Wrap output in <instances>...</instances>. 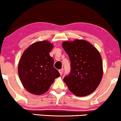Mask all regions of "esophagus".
Masks as SVG:
<instances>
[{
  "mask_svg": "<svg viewBox=\"0 0 121 121\" xmlns=\"http://www.w3.org/2000/svg\"><path fill=\"white\" fill-rule=\"evenodd\" d=\"M59 72L60 75H62V72H63V70H62V69H60V70H59Z\"/></svg>",
  "mask_w": 121,
  "mask_h": 121,
  "instance_id": "obj_1",
  "label": "esophagus"
}]
</instances>
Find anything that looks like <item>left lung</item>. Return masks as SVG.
Here are the masks:
<instances>
[{
    "instance_id": "8db88e82",
    "label": "left lung",
    "mask_w": 121,
    "mask_h": 121,
    "mask_svg": "<svg viewBox=\"0 0 121 121\" xmlns=\"http://www.w3.org/2000/svg\"><path fill=\"white\" fill-rule=\"evenodd\" d=\"M62 47L70 61V72L64 78L69 91L78 97L86 96L96 89L103 75L102 58L88 41H65Z\"/></svg>"
}]
</instances>
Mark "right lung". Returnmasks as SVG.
I'll return each mask as SVG.
<instances>
[{"instance_id": "1", "label": "right lung", "mask_w": 121, "mask_h": 121, "mask_svg": "<svg viewBox=\"0 0 121 121\" xmlns=\"http://www.w3.org/2000/svg\"><path fill=\"white\" fill-rule=\"evenodd\" d=\"M53 45L47 41L30 45L23 53L18 66L19 78L28 91L40 95L49 89L55 78L60 77L53 66L49 52Z\"/></svg>"}]
</instances>
